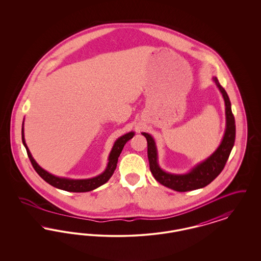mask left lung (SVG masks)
<instances>
[{
	"mask_svg": "<svg viewBox=\"0 0 261 261\" xmlns=\"http://www.w3.org/2000/svg\"><path fill=\"white\" fill-rule=\"evenodd\" d=\"M212 80L222 94L225 101L226 128L219 147L206 160L196 164L188 173L166 172L159 164L158 149L154 139L149 133L142 132V135L146 137L148 142V158L150 172L153 175L154 179L162 185L177 192H188L207 186L221 173L231 153V150L234 147L236 138V124L231 110V101L226 91L220 85L218 79L216 77H212Z\"/></svg>",
	"mask_w": 261,
	"mask_h": 261,
	"instance_id": "8db88e82",
	"label": "left lung"
}]
</instances>
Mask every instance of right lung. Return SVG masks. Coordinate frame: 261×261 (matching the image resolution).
I'll return each instance as SVG.
<instances>
[{"instance_id": "obj_1", "label": "right lung", "mask_w": 261, "mask_h": 261, "mask_svg": "<svg viewBox=\"0 0 261 261\" xmlns=\"http://www.w3.org/2000/svg\"><path fill=\"white\" fill-rule=\"evenodd\" d=\"M135 135V132L131 131L129 133H126L123 136L119 137L113 144L112 150L110 152L109 155V162L108 165L105 169V171L102 173L99 174L96 177L93 178H89V179H69V178H64V177H59L56 175H53L50 172H48L47 170L43 169L36 161L33 159L30 150L28 149L26 143H25L24 139V119L22 122V129H21V137H22V143L24 145L25 149L27 151L28 158L30 160V162L32 163L34 169L36 170L40 177L43 178L47 183H49L53 187H56L58 189H61L63 191H67V192H72V193H84V192H90L92 190H95L99 186L103 185L105 183H107L112 174L114 172L117 162H118V158L122 151V149L124 148L125 144L132 139Z\"/></svg>"}]
</instances>
